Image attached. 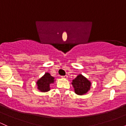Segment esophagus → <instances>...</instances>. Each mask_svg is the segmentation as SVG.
Instances as JSON below:
<instances>
[{"label": "esophagus", "instance_id": "1", "mask_svg": "<svg viewBox=\"0 0 126 126\" xmlns=\"http://www.w3.org/2000/svg\"><path fill=\"white\" fill-rule=\"evenodd\" d=\"M62 78H64V79H67V75H65V76H63V77H62Z\"/></svg>", "mask_w": 126, "mask_h": 126}]
</instances>
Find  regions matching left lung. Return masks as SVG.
<instances>
[{"label": "left lung", "instance_id": "1", "mask_svg": "<svg viewBox=\"0 0 126 126\" xmlns=\"http://www.w3.org/2000/svg\"><path fill=\"white\" fill-rule=\"evenodd\" d=\"M72 84L74 86L75 92L78 95H83L87 93L91 85L90 81L81 74L78 75L77 78L73 80Z\"/></svg>", "mask_w": 126, "mask_h": 126}]
</instances>
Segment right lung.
I'll list each match as a JSON object with an SVG mask.
<instances>
[{
  "mask_svg": "<svg viewBox=\"0 0 126 126\" xmlns=\"http://www.w3.org/2000/svg\"><path fill=\"white\" fill-rule=\"evenodd\" d=\"M54 78L51 76L49 73H45V75L37 81L38 88L42 92H47L50 90L49 85L53 83Z\"/></svg>",
  "mask_w": 126,
  "mask_h": 126,
  "instance_id": "right-lung-1",
  "label": "right lung"
}]
</instances>
